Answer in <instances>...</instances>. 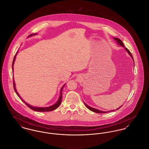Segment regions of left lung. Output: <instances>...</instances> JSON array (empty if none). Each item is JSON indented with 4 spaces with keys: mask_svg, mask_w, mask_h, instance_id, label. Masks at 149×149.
I'll return each mask as SVG.
<instances>
[{
    "mask_svg": "<svg viewBox=\"0 0 149 149\" xmlns=\"http://www.w3.org/2000/svg\"><path fill=\"white\" fill-rule=\"evenodd\" d=\"M114 39L115 40H116V42L118 43V44H119V45H120V46H122V47H124V44H123V43L122 41L120 39H118V38H114ZM125 50L127 51V52L128 53V54L131 56V57L132 58V59H133V62H134V60H133V57H132V56L131 53L130 52V51L127 48H125ZM84 105H86V106L87 107L88 109L89 110H90L91 111H93V112L96 113H108V112L113 111L114 110H111V111H103L99 110L93 108V107H90V106H89L88 105H87L85 102H84ZM121 107H122V106H121L120 107H119V108H118L117 109H116V110H118V109H119Z\"/></svg>",
    "mask_w": 149,
    "mask_h": 149,
    "instance_id": "obj_1",
    "label": "left lung"
}]
</instances>
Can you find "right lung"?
Listing matches in <instances>:
<instances>
[{"mask_svg":"<svg viewBox=\"0 0 149 149\" xmlns=\"http://www.w3.org/2000/svg\"><path fill=\"white\" fill-rule=\"evenodd\" d=\"M37 34L36 33H35V34H30V35H29L28 36V37H29V36H33V35H36ZM17 52L16 53V54H15V57H14V58H13V62H12V71H13V65H14V62H15V59H16V55H17ZM65 84H64L62 87L61 89V90H60V97H59V98H58V100H57V101L56 102V104H54V105H53L52 106H49V107H35V106H31V105H29V104H28L27 103H26L22 98H21V97L19 96V95L18 94V93L17 91V90H16V88L15 87V81H14V79H13V88H14V89H15V92L16 93V94L19 97V98L26 104V105L29 107V108H30L31 110H34V111H40V112H44V111H53V110H55V109H56L61 104V101H62V89H63V87L65 86Z\"/></svg>","mask_w":149,"mask_h":149,"instance_id":"add662e5","label":"right lung"}]
</instances>
